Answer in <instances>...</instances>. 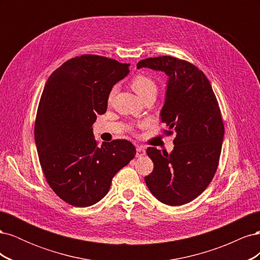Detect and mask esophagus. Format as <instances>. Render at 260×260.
I'll return each instance as SVG.
<instances>
[{
    "mask_svg": "<svg viewBox=\"0 0 260 260\" xmlns=\"http://www.w3.org/2000/svg\"><path fill=\"white\" fill-rule=\"evenodd\" d=\"M145 154H146V151H145L144 147H142V146H138L137 147V154H136L137 157H142Z\"/></svg>",
    "mask_w": 260,
    "mask_h": 260,
    "instance_id": "esophagus-1",
    "label": "esophagus"
}]
</instances>
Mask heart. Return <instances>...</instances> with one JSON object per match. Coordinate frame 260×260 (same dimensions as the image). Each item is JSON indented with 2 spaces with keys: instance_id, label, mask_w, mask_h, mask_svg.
I'll return each instance as SVG.
<instances>
[{
  "instance_id": "b5f03b06",
  "label": "heart",
  "mask_w": 260,
  "mask_h": 260,
  "mask_svg": "<svg viewBox=\"0 0 260 260\" xmlns=\"http://www.w3.org/2000/svg\"><path fill=\"white\" fill-rule=\"evenodd\" d=\"M131 86L139 96H142L144 93L151 90H156V85L154 81L151 79V78H148L144 75H138L133 78L131 81ZM115 92H116V88H113L111 93H109V100L114 96Z\"/></svg>"
}]
</instances>
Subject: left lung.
<instances>
[{
  "instance_id": "left-lung-1",
  "label": "left lung",
  "mask_w": 260,
  "mask_h": 260,
  "mask_svg": "<svg viewBox=\"0 0 260 260\" xmlns=\"http://www.w3.org/2000/svg\"><path fill=\"white\" fill-rule=\"evenodd\" d=\"M149 68L168 77L161 122L175 133L170 154L148 147L154 170L144 178L159 202L181 206L205 191L218 167L224 136L221 113L211 85L191 62L171 56L142 59L137 68Z\"/></svg>"
}]
</instances>
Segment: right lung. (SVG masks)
I'll list each match as a JSON object with an SVG mask.
<instances>
[{
	"mask_svg": "<svg viewBox=\"0 0 260 260\" xmlns=\"http://www.w3.org/2000/svg\"><path fill=\"white\" fill-rule=\"evenodd\" d=\"M129 64L99 55H81L50 76L39 103L36 146L52 190L70 205L88 207L108 193L114 176L136 156L127 140L98 146L92 125L106 112L113 86Z\"/></svg>",
	"mask_w": 260,
	"mask_h": 260,
	"instance_id": "obj_1",
	"label": "right lung"
}]
</instances>
